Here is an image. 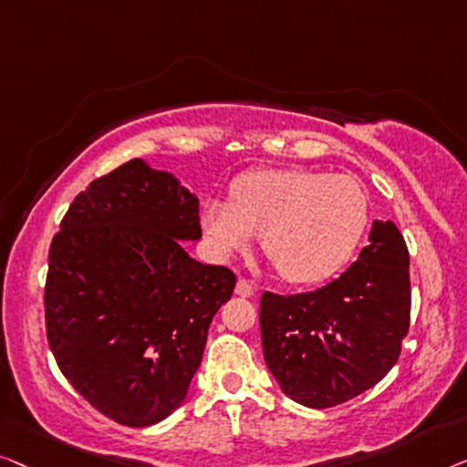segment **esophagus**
<instances>
[{
  "label": "esophagus",
  "mask_w": 467,
  "mask_h": 467,
  "mask_svg": "<svg viewBox=\"0 0 467 467\" xmlns=\"http://www.w3.org/2000/svg\"><path fill=\"white\" fill-rule=\"evenodd\" d=\"M234 292L239 294V296H243V298H252L254 294H255V285L252 284V281H247V279H239V281H236Z\"/></svg>",
  "instance_id": "1"
}]
</instances>
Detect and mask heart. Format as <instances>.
Returning <instances> with one entry per match:
<instances>
[{
  "mask_svg": "<svg viewBox=\"0 0 467 467\" xmlns=\"http://www.w3.org/2000/svg\"><path fill=\"white\" fill-rule=\"evenodd\" d=\"M202 231L220 258L249 247L262 252L292 285L317 284L349 260L370 222V201L349 175L266 169L241 177L231 202L202 207Z\"/></svg>",
  "mask_w": 467,
  "mask_h": 467,
  "instance_id": "1",
  "label": "heart"
}]
</instances>
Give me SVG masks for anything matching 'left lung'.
Returning <instances> with one entry per match:
<instances>
[{
  "instance_id": "1",
  "label": "left lung",
  "mask_w": 467,
  "mask_h": 467,
  "mask_svg": "<svg viewBox=\"0 0 467 467\" xmlns=\"http://www.w3.org/2000/svg\"><path fill=\"white\" fill-rule=\"evenodd\" d=\"M410 255L393 222L374 220L358 260L319 290L265 292V362L281 389L308 409H330L377 385L410 330Z\"/></svg>"
}]
</instances>
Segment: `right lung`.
Listing matches in <instances>:
<instances>
[{"instance_id":"obj_1","label":"right lung","mask_w":467,"mask_h":467,"mask_svg":"<svg viewBox=\"0 0 467 467\" xmlns=\"http://www.w3.org/2000/svg\"><path fill=\"white\" fill-rule=\"evenodd\" d=\"M199 199L133 159L97 177L52 236L46 337L63 377L111 421L146 428L186 398L236 277L201 265Z\"/></svg>"}]
</instances>
